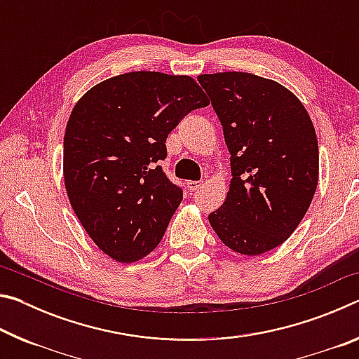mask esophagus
Here are the masks:
<instances>
[{"label":"esophagus","mask_w":359,"mask_h":359,"mask_svg":"<svg viewBox=\"0 0 359 359\" xmlns=\"http://www.w3.org/2000/svg\"><path fill=\"white\" fill-rule=\"evenodd\" d=\"M187 185H188V190H190V191H196L198 188L203 187V180H190Z\"/></svg>","instance_id":"1"}]
</instances>
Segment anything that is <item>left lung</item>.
I'll return each instance as SVG.
<instances>
[{
	"mask_svg": "<svg viewBox=\"0 0 359 359\" xmlns=\"http://www.w3.org/2000/svg\"><path fill=\"white\" fill-rule=\"evenodd\" d=\"M229 150L226 201L209 215L218 238L241 255L287 241L318 184V141L306 107L269 79L248 72L203 74Z\"/></svg>",
	"mask_w": 359,
	"mask_h": 359,
	"instance_id": "left-lung-1",
	"label": "left lung"
}]
</instances>
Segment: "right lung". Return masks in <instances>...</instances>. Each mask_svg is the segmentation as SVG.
I'll use <instances>...</instances> for the list:
<instances>
[{"mask_svg": "<svg viewBox=\"0 0 359 359\" xmlns=\"http://www.w3.org/2000/svg\"><path fill=\"white\" fill-rule=\"evenodd\" d=\"M205 106L191 77L135 71L98 83L72 109L63 142L66 193L111 258L133 263L160 244L184 190L158 161L168 156L169 133Z\"/></svg>", "mask_w": 359, "mask_h": 359, "instance_id": "add662e5", "label": "right lung"}]
</instances>
